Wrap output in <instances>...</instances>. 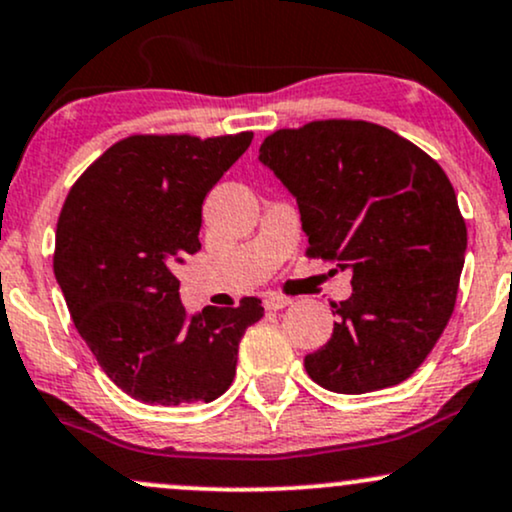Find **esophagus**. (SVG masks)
I'll return each mask as SVG.
<instances>
[{"label": "esophagus", "instance_id": "34e87169", "mask_svg": "<svg viewBox=\"0 0 512 512\" xmlns=\"http://www.w3.org/2000/svg\"><path fill=\"white\" fill-rule=\"evenodd\" d=\"M291 303H293L291 298L281 296V293H267V296H264V308L267 310H281Z\"/></svg>", "mask_w": 512, "mask_h": 512}]
</instances>
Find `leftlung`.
I'll list each match as a JSON object with an SVG mask.
<instances>
[{"instance_id": "left-lung-1", "label": "left lung", "mask_w": 512, "mask_h": 512, "mask_svg": "<svg viewBox=\"0 0 512 512\" xmlns=\"http://www.w3.org/2000/svg\"><path fill=\"white\" fill-rule=\"evenodd\" d=\"M260 161L296 197L308 257L351 272L330 342L305 356L310 378L342 395L407 380L448 325L464 267L467 226L445 170L363 120L279 129Z\"/></svg>"}]
</instances>
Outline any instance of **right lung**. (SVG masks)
<instances>
[{"mask_svg": "<svg viewBox=\"0 0 512 512\" xmlns=\"http://www.w3.org/2000/svg\"><path fill=\"white\" fill-rule=\"evenodd\" d=\"M250 142L252 132L134 134L93 161L64 199L55 279L105 375L139 402L221 397L240 337L264 315L260 298L190 315L173 274L202 248L204 197Z\"/></svg>", "mask_w": 512, "mask_h": 512, "instance_id": "1", "label": "right lung"}]
</instances>
